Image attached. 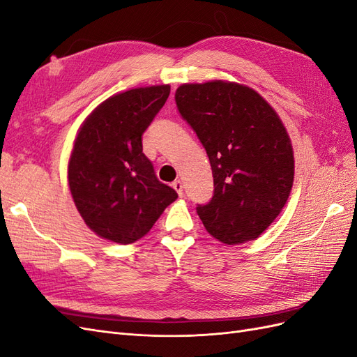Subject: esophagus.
<instances>
[{
	"mask_svg": "<svg viewBox=\"0 0 357 357\" xmlns=\"http://www.w3.org/2000/svg\"><path fill=\"white\" fill-rule=\"evenodd\" d=\"M172 188L176 189V192L178 193V197H183V183H181V180H176L174 183H172Z\"/></svg>",
	"mask_w": 357,
	"mask_h": 357,
	"instance_id": "1",
	"label": "esophagus"
}]
</instances>
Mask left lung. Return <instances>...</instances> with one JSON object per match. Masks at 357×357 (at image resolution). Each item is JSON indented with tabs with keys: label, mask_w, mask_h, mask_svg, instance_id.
I'll return each mask as SVG.
<instances>
[{
	"label": "left lung",
	"mask_w": 357,
	"mask_h": 357,
	"mask_svg": "<svg viewBox=\"0 0 357 357\" xmlns=\"http://www.w3.org/2000/svg\"><path fill=\"white\" fill-rule=\"evenodd\" d=\"M176 102L213 171L214 195L197 207L205 229L226 245L256 240L294 185V147L283 121L255 89L235 82L180 84Z\"/></svg>",
	"instance_id": "obj_1"
}]
</instances>
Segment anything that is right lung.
Wrapping results in <instances>:
<instances>
[{
	"instance_id": "right-lung-1",
	"label": "right lung",
	"mask_w": 357,
	"mask_h": 357,
	"mask_svg": "<svg viewBox=\"0 0 357 357\" xmlns=\"http://www.w3.org/2000/svg\"><path fill=\"white\" fill-rule=\"evenodd\" d=\"M169 91V84H156L112 95L75 135L70 192L84 223L104 240L131 244L143 238L178 197L156 178L142 143Z\"/></svg>"
}]
</instances>
